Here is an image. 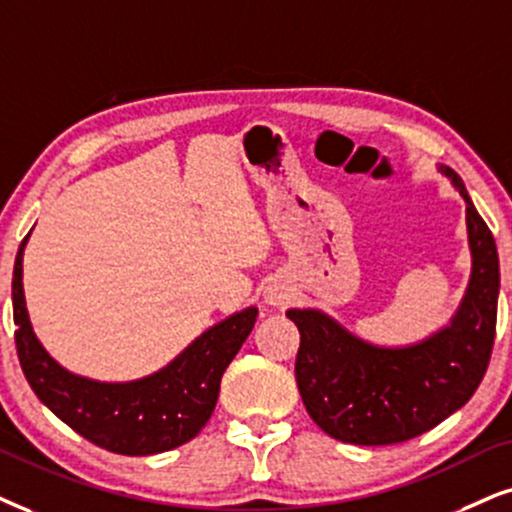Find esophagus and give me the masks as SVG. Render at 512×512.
Here are the masks:
<instances>
[{"label": "esophagus", "instance_id": "esophagus-1", "mask_svg": "<svg viewBox=\"0 0 512 512\" xmlns=\"http://www.w3.org/2000/svg\"><path fill=\"white\" fill-rule=\"evenodd\" d=\"M290 288L286 283H278V281H271L267 288H264V302L267 304H274V307H283V304L290 302Z\"/></svg>", "mask_w": 512, "mask_h": 512}]
</instances>
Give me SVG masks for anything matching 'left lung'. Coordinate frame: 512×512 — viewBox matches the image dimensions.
I'll return each instance as SVG.
<instances>
[{"mask_svg": "<svg viewBox=\"0 0 512 512\" xmlns=\"http://www.w3.org/2000/svg\"><path fill=\"white\" fill-rule=\"evenodd\" d=\"M465 200L470 283L449 326L406 347H380L321 309H288L300 331L295 380L307 413L333 439L361 446L399 444L435 428L468 404L487 373L496 335L501 274L489 226L463 179L439 165Z\"/></svg>", "mask_w": 512, "mask_h": 512, "instance_id": "left-lung-1", "label": "left lung"}]
</instances>
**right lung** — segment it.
I'll list each match as a JSON object with an SVG mask.
<instances>
[{"label": "right lung", "mask_w": 512, "mask_h": 512, "mask_svg": "<svg viewBox=\"0 0 512 512\" xmlns=\"http://www.w3.org/2000/svg\"><path fill=\"white\" fill-rule=\"evenodd\" d=\"M28 236L16 255L11 300L18 361L37 399L77 435L113 454H163L196 437L215 411L226 366L255 326L257 307L219 321L177 359L146 378L132 383L82 378L51 359L30 326L23 295V250Z\"/></svg>", "instance_id": "1"}]
</instances>
